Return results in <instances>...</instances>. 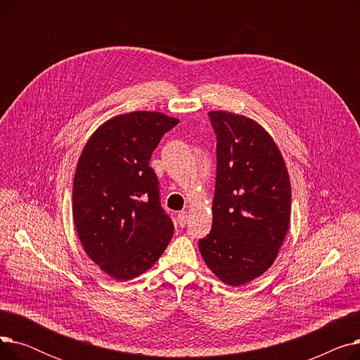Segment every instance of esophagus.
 <instances>
[{"label": "esophagus", "mask_w": 360, "mask_h": 360, "mask_svg": "<svg viewBox=\"0 0 360 360\" xmlns=\"http://www.w3.org/2000/svg\"><path fill=\"white\" fill-rule=\"evenodd\" d=\"M186 220H188V213L186 212H179L178 213V223H179V226H184L186 224Z\"/></svg>", "instance_id": "esophagus-1"}]
</instances>
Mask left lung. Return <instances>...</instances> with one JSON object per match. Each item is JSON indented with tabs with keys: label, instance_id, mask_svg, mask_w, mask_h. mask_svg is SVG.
<instances>
[{
	"label": "left lung",
	"instance_id": "obj_1",
	"mask_svg": "<svg viewBox=\"0 0 360 360\" xmlns=\"http://www.w3.org/2000/svg\"><path fill=\"white\" fill-rule=\"evenodd\" d=\"M217 137L213 224L200 252L221 281L242 286L274 262L290 220V181L278 147L259 124L209 112Z\"/></svg>",
	"mask_w": 360,
	"mask_h": 360
}]
</instances>
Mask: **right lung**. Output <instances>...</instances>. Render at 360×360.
Masks as SVG:
<instances>
[{"label":"right lung","instance_id":"right-lung-1","mask_svg":"<svg viewBox=\"0 0 360 360\" xmlns=\"http://www.w3.org/2000/svg\"><path fill=\"white\" fill-rule=\"evenodd\" d=\"M179 120L136 110L93 132L72 184V219L86 254L108 276L131 280L166 250L174 223L160 205L150 158Z\"/></svg>","mask_w":360,"mask_h":360}]
</instances>
